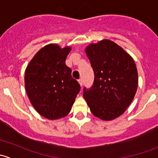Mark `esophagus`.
I'll return each mask as SVG.
<instances>
[{"label": "esophagus", "instance_id": "esophagus-1", "mask_svg": "<svg viewBox=\"0 0 158 158\" xmlns=\"http://www.w3.org/2000/svg\"><path fill=\"white\" fill-rule=\"evenodd\" d=\"M78 82H79V85H80L81 86H82V84H83V81H82V79H79V80H78Z\"/></svg>", "mask_w": 158, "mask_h": 158}]
</instances>
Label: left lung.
Listing matches in <instances>:
<instances>
[{"label":"left lung","instance_id":"obj_1","mask_svg":"<svg viewBox=\"0 0 158 158\" xmlns=\"http://www.w3.org/2000/svg\"><path fill=\"white\" fill-rule=\"evenodd\" d=\"M85 52L94 71L90 89L83 97L95 117L110 121L123 114L138 88V70L132 57L109 40L91 44Z\"/></svg>","mask_w":158,"mask_h":158}]
</instances>
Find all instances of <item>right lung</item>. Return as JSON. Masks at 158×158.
<instances>
[{
	"label": "right lung",
	"mask_w": 158,
	"mask_h": 158,
	"mask_svg": "<svg viewBox=\"0 0 158 158\" xmlns=\"http://www.w3.org/2000/svg\"><path fill=\"white\" fill-rule=\"evenodd\" d=\"M71 47L62 49L49 44L40 49L25 70V88L32 106L40 114L50 120L69 114L80 91L66 65Z\"/></svg>",
	"instance_id": "right-lung-1"
}]
</instances>
